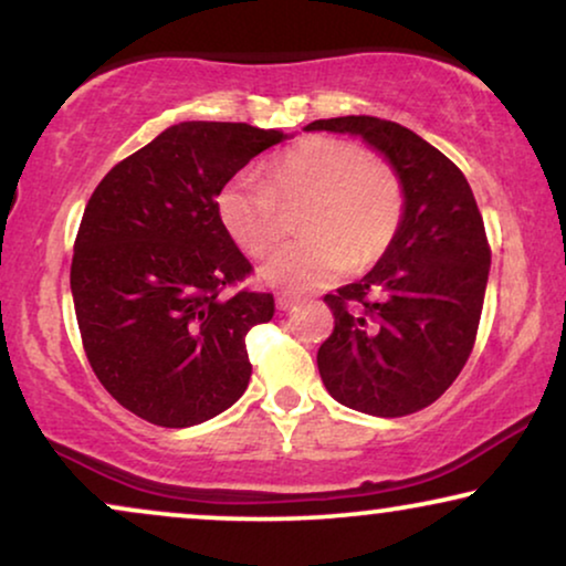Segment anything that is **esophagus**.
Here are the masks:
<instances>
[{
	"label": "esophagus",
	"mask_w": 566,
	"mask_h": 566,
	"mask_svg": "<svg viewBox=\"0 0 566 566\" xmlns=\"http://www.w3.org/2000/svg\"><path fill=\"white\" fill-rule=\"evenodd\" d=\"M275 304H277V308H281V312H289V308L298 304V296H291V293H277Z\"/></svg>",
	"instance_id": "obj_1"
}]
</instances>
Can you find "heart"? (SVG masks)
Here are the masks:
<instances>
[{
  "mask_svg": "<svg viewBox=\"0 0 566 566\" xmlns=\"http://www.w3.org/2000/svg\"><path fill=\"white\" fill-rule=\"evenodd\" d=\"M296 242L265 262L262 275L283 289H314L345 268L374 265L405 221V185L397 169L368 157L360 144L306 136L265 165V182L237 175L216 192V216L250 254H265L289 231L298 208Z\"/></svg>",
  "mask_w": 566,
  "mask_h": 566,
  "instance_id": "b5f03b06",
  "label": "heart"
}]
</instances>
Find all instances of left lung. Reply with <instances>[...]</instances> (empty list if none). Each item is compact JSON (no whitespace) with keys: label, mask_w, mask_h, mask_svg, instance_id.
Wrapping results in <instances>:
<instances>
[{"label":"left lung","mask_w":566,"mask_h":566,"mask_svg":"<svg viewBox=\"0 0 566 566\" xmlns=\"http://www.w3.org/2000/svg\"><path fill=\"white\" fill-rule=\"evenodd\" d=\"M358 134L405 185V221L378 265L324 296L335 329L316 363L339 405L376 417L430 407L467 366L492 250L467 177L412 130L374 115L308 123Z\"/></svg>","instance_id":"8db88e82"}]
</instances>
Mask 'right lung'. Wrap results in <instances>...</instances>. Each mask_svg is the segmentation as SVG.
Wrapping results in <instances>:
<instances>
[{
  "mask_svg": "<svg viewBox=\"0 0 566 566\" xmlns=\"http://www.w3.org/2000/svg\"><path fill=\"white\" fill-rule=\"evenodd\" d=\"M247 123L188 120L118 161L87 200L72 296L84 353L107 394L159 428H190L242 397L247 332L273 319L219 216L216 192L283 142ZM234 287V294H227Z\"/></svg>",
  "mask_w": 566,
  "mask_h": 566,
  "instance_id": "obj_1",
  "label": "right lung"
}]
</instances>
